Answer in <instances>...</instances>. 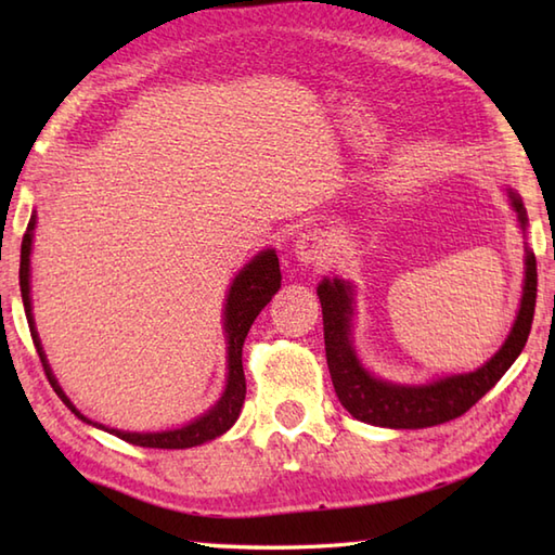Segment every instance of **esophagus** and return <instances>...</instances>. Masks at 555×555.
Instances as JSON below:
<instances>
[{"label": "esophagus", "mask_w": 555, "mask_h": 555, "mask_svg": "<svg viewBox=\"0 0 555 555\" xmlns=\"http://www.w3.org/2000/svg\"><path fill=\"white\" fill-rule=\"evenodd\" d=\"M298 262L308 267H324L328 262V247L320 233H302L296 241Z\"/></svg>", "instance_id": "1"}]
</instances>
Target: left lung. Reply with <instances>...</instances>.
Listing matches in <instances>:
<instances>
[{
	"mask_svg": "<svg viewBox=\"0 0 555 555\" xmlns=\"http://www.w3.org/2000/svg\"><path fill=\"white\" fill-rule=\"evenodd\" d=\"M511 205L517 211L522 231L527 229V211L522 199L508 188ZM324 317V346L328 374L336 396L352 417L388 429H422L451 422L473 408L489 393L511 364L520 356L537 305V259L527 250L525 286L520 310L505 344L496 356L469 374H451L429 384H396L379 379L362 367L352 348V286L340 279H324L317 286Z\"/></svg>",
	"mask_w": 555,
	"mask_h": 555,
	"instance_id": "obj_1",
	"label": "left lung"
}]
</instances>
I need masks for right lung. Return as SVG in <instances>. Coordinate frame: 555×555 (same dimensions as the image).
Returning <instances> with one entry per match:
<instances>
[{
  "instance_id": "add662e5",
  "label": "right lung",
  "mask_w": 555,
  "mask_h": 555,
  "mask_svg": "<svg viewBox=\"0 0 555 555\" xmlns=\"http://www.w3.org/2000/svg\"><path fill=\"white\" fill-rule=\"evenodd\" d=\"M33 231H35V215L28 221V229L23 233V243H21V269H18V281H21V298H23V308H26L28 317V326H30V336L33 344L38 348L40 362L44 367L47 379H50L52 388L56 396L64 400V405L74 412V415L82 422L92 424V427L109 431L119 439L133 443V446H143V448H193L205 441L217 439L223 431H229L233 427V422L238 420L243 400H245V374H243V344L245 336L250 332L253 322L257 320V314L264 310V305L271 300V296L281 288V269H279V257L274 250H262L255 255L250 262H247L238 274H235L233 284L229 288L227 305H223V332H227V362H229V376H227V388H223L221 398L215 403V408L207 410L205 415H199L191 424H183L179 429H169V431H121V429H109L104 424H98L88 420L86 415H80V410L70 403L66 393L62 391V386L54 379L50 362H47V356L40 344L38 328H35L33 322V308H30V250H33Z\"/></svg>"
}]
</instances>
